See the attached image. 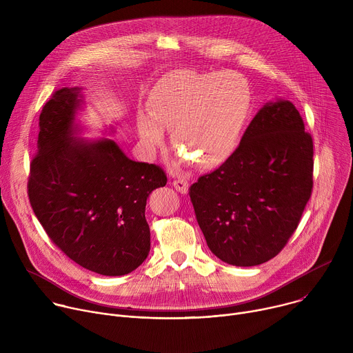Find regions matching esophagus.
I'll return each instance as SVG.
<instances>
[{
  "instance_id": "34e87169",
  "label": "esophagus",
  "mask_w": 353,
  "mask_h": 353,
  "mask_svg": "<svg viewBox=\"0 0 353 353\" xmlns=\"http://www.w3.org/2000/svg\"><path fill=\"white\" fill-rule=\"evenodd\" d=\"M173 187L179 191V192H181V194H185L187 192V190H188V181H187V179H177V180H173Z\"/></svg>"
}]
</instances>
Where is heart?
<instances>
[{"mask_svg": "<svg viewBox=\"0 0 353 353\" xmlns=\"http://www.w3.org/2000/svg\"><path fill=\"white\" fill-rule=\"evenodd\" d=\"M248 106V86L237 74L180 72L154 88L146 102L149 116L141 112L137 124L146 145H162V130H168L179 155L211 169L233 152Z\"/></svg>", "mask_w": 353, "mask_h": 353, "instance_id": "obj_1", "label": "heart"}]
</instances>
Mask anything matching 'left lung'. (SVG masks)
I'll return each mask as SVG.
<instances>
[{
  "instance_id": "left-lung-1",
  "label": "left lung",
  "mask_w": 353,
  "mask_h": 353,
  "mask_svg": "<svg viewBox=\"0 0 353 353\" xmlns=\"http://www.w3.org/2000/svg\"><path fill=\"white\" fill-rule=\"evenodd\" d=\"M313 138L289 100L267 103L234 152L190 185L196 222L212 253L253 267L281 253L313 190Z\"/></svg>"
}]
</instances>
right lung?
Wrapping results in <instances>:
<instances>
[{
	"label": "right lung",
	"instance_id": "right-lung-1",
	"mask_svg": "<svg viewBox=\"0 0 353 353\" xmlns=\"http://www.w3.org/2000/svg\"><path fill=\"white\" fill-rule=\"evenodd\" d=\"M77 88L56 90L39 117L28 179L48 239L81 267L106 276L138 268L150 250L146 198L168 183L162 168L128 159L112 139L72 138Z\"/></svg>",
	"mask_w": 353,
	"mask_h": 353
}]
</instances>
